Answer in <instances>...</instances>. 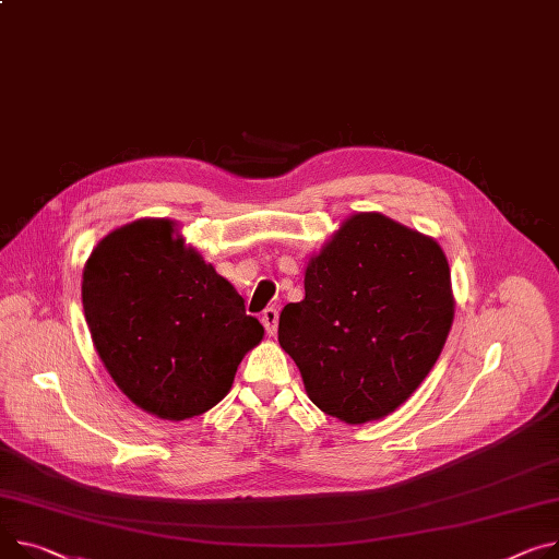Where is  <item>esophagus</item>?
<instances>
[{
	"label": "esophagus",
	"instance_id": "obj_1",
	"mask_svg": "<svg viewBox=\"0 0 559 559\" xmlns=\"http://www.w3.org/2000/svg\"><path fill=\"white\" fill-rule=\"evenodd\" d=\"M260 319H263V325H265V330H267V334H276V330H278V310L276 308H265L263 310V314H260Z\"/></svg>",
	"mask_w": 559,
	"mask_h": 559
}]
</instances>
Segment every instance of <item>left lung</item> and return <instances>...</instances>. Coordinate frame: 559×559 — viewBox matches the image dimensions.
<instances>
[{
    "label": "left lung",
    "mask_w": 559,
    "mask_h": 559,
    "mask_svg": "<svg viewBox=\"0 0 559 559\" xmlns=\"http://www.w3.org/2000/svg\"><path fill=\"white\" fill-rule=\"evenodd\" d=\"M454 321L440 245L382 213H355L306 267L278 344L308 397L348 425L380 420L429 376Z\"/></svg>",
    "instance_id": "obj_1"
}]
</instances>
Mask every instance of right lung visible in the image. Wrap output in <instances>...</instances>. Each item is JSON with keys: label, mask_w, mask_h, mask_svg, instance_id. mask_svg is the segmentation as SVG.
Wrapping results in <instances>:
<instances>
[{"label": "right lung", "mask_w": 559, "mask_h": 559, "mask_svg": "<svg viewBox=\"0 0 559 559\" xmlns=\"http://www.w3.org/2000/svg\"><path fill=\"white\" fill-rule=\"evenodd\" d=\"M83 310L111 380L164 420L213 408L265 334L236 287L164 217L130 222L94 247Z\"/></svg>", "instance_id": "add662e5"}]
</instances>
